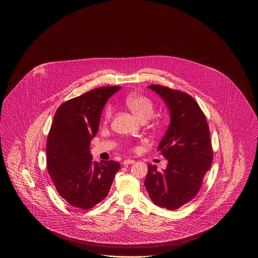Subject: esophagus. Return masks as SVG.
<instances>
[{"instance_id": "1", "label": "esophagus", "mask_w": 258, "mask_h": 258, "mask_svg": "<svg viewBox=\"0 0 258 258\" xmlns=\"http://www.w3.org/2000/svg\"><path fill=\"white\" fill-rule=\"evenodd\" d=\"M135 160H131V159H127V160H124L123 161V165H130V164H134L135 163Z\"/></svg>"}]
</instances>
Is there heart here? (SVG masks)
<instances>
[{
    "label": "heart",
    "instance_id": "1",
    "mask_svg": "<svg viewBox=\"0 0 258 258\" xmlns=\"http://www.w3.org/2000/svg\"><path fill=\"white\" fill-rule=\"evenodd\" d=\"M125 105L140 121H146L152 117L155 111L154 102L142 95H128L124 99ZM113 106L108 104L103 112V120L108 122L113 115Z\"/></svg>",
    "mask_w": 258,
    "mask_h": 258
}]
</instances>
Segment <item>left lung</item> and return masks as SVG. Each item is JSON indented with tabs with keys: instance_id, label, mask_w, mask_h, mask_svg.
Segmentation results:
<instances>
[{
	"instance_id": "1",
	"label": "left lung",
	"mask_w": 258,
	"mask_h": 258,
	"mask_svg": "<svg viewBox=\"0 0 258 258\" xmlns=\"http://www.w3.org/2000/svg\"><path fill=\"white\" fill-rule=\"evenodd\" d=\"M148 87L165 102L170 123L158 147L168 161L167 166L159 171L156 165L148 164L144 184L156 205L177 210L197 196L212 165L208 123L189 95L160 85Z\"/></svg>"
}]
</instances>
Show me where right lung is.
<instances>
[{"label":"right lung","instance_id":"1","mask_svg":"<svg viewBox=\"0 0 258 258\" xmlns=\"http://www.w3.org/2000/svg\"><path fill=\"white\" fill-rule=\"evenodd\" d=\"M121 86L100 87L57 109L46 144L47 170L57 191L72 206L93 208L107 197L120 163L93 160L91 140L108 98Z\"/></svg>","mask_w":258,"mask_h":258}]
</instances>
